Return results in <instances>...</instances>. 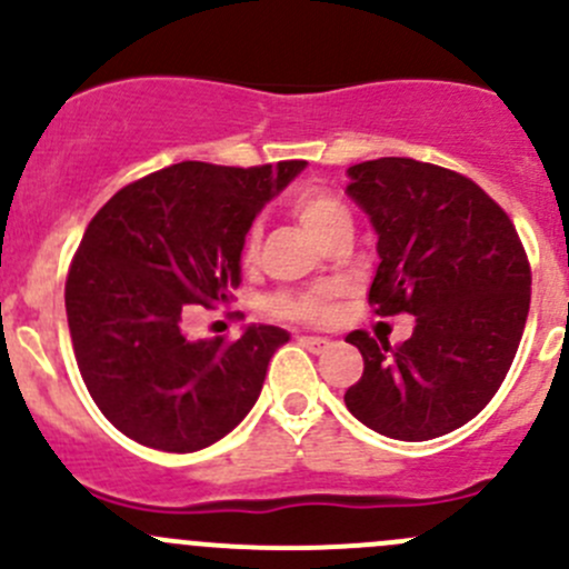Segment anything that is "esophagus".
I'll return each mask as SVG.
<instances>
[{"mask_svg":"<svg viewBox=\"0 0 569 569\" xmlns=\"http://www.w3.org/2000/svg\"><path fill=\"white\" fill-rule=\"evenodd\" d=\"M300 343L308 349V352H313V355L327 352V349L332 347L330 338H321V336H300Z\"/></svg>","mask_w":569,"mask_h":569,"instance_id":"esophagus-1","label":"esophagus"}]
</instances>
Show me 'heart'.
Here are the masks:
<instances>
[{
    "mask_svg": "<svg viewBox=\"0 0 569 569\" xmlns=\"http://www.w3.org/2000/svg\"><path fill=\"white\" fill-rule=\"evenodd\" d=\"M289 209L295 220L300 222L302 231L321 244L336 228L352 226L347 206L330 192L319 187H300L289 200ZM258 228H252L244 239V261H252L258 252ZM332 289H311L300 295H278L269 300V311L280 319H300V321H321L330 313Z\"/></svg>",
    "mask_w": 569,
    "mask_h": 569,
    "instance_id": "obj_1",
    "label": "heart"
}]
</instances>
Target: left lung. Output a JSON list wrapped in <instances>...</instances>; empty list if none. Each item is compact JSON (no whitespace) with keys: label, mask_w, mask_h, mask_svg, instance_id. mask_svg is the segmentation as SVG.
Wrapping results in <instances>:
<instances>
[{"label":"left lung","mask_w":569,"mask_h":569,"mask_svg":"<svg viewBox=\"0 0 569 569\" xmlns=\"http://www.w3.org/2000/svg\"><path fill=\"white\" fill-rule=\"evenodd\" d=\"M347 176L377 233L369 302L380 317L410 313L416 327L396 349L349 332L363 377L343 401L393 440L455 432L501 388L523 336L531 269L518 231L485 189L438 164L386 157Z\"/></svg>","instance_id":"obj_1"}]
</instances>
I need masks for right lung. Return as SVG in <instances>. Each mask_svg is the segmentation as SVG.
Instances as JSON below:
<instances>
[{
    "label": "right lung",
    "mask_w": 569,
    "mask_h": 569,
    "mask_svg": "<svg viewBox=\"0 0 569 569\" xmlns=\"http://www.w3.org/2000/svg\"><path fill=\"white\" fill-rule=\"evenodd\" d=\"M302 170L178 162L114 192L90 220L68 272V330L84 386L126 438L189 455L252 410L289 332L248 325L233 343L192 341L183 319L231 300L252 220Z\"/></svg>",
    "instance_id": "add662e5"
}]
</instances>
